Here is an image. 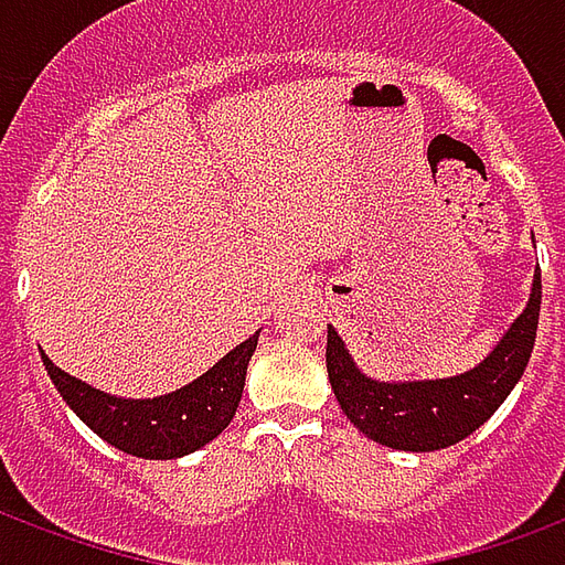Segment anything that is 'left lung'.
<instances>
[{
    "label": "left lung",
    "instance_id": "obj_1",
    "mask_svg": "<svg viewBox=\"0 0 565 565\" xmlns=\"http://www.w3.org/2000/svg\"><path fill=\"white\" fill-rule=\"evenodd\" d=\"M542 308V271L523 315L499 344L462 375L436 381H375L356 369L354 356L327 327V372L348 420L372 441L396 450H438L472 436L505 403L530 363Z\"/></svg>",
    "mask_w": 565,
    "mask_h": 565
}]
</instances>
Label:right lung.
I'll return each instance as SVG.
<instances>
[{"label":"right lung","mask_w":565,"mask_h":565,"mask_svg":"<svg viewBox=\"0 0 565 565\" xmlns=\"http://www.w3.org/2000/svg\"><path fill=\"white\" fill-rule=\"evenodd\" d=\"M257 339L259 332H254L193 384L153 399H117L72 379L44 354L42 363L68 408L96 436L141 460H174L209 445L230 426L242 403L247 363L257 351Z\"/></svg>","instance_id":"obj_1"}]
</instances>
